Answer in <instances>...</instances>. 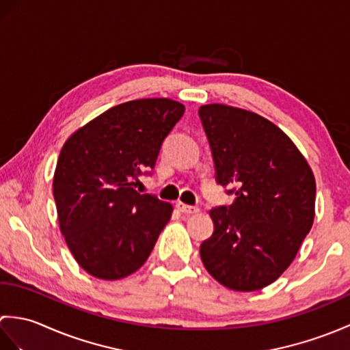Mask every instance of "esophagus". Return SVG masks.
Segmentation results:
<instances>
[{
	"label": "esophagus",
	"instance_id": "esophagus-1",
	"mask_svg": "<svg viewBox=\"0 0 350 350\" xmlns=\"http://www.w3.org/2000/svg\"><path fill=\"white\" fill-rule=\"evenodd\" d=\"M176 207H177V211H180L182 213H188V215L200 212L198 207H196V206H189V204H185V203H180V202H179V203H176Z\"/></svg>",
	"mask_w": 350,
	"mask_h": 350
}]
</instances>
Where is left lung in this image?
Wrapping results in <instances>:
<instances>
[{
  "label": "left lung",
  "instance_id": "left-lung-1",
  "mask_svg": "<svg viewBox=\"0 0 350 350\" xmlns=\"http://www.w3.org/2000/svg\"><path fill=\"white\" fill-rule=\"evenodd\" d=\"M217 182L233 185L232 206L212 209L213 234L200 245L212 277L254 292L281 277L314 221L316 180L299 148L252 111L209 103L198 109Z\"/></svg>",
  "mask_w": 350,
  "mask_h": 350
}]
</instances>
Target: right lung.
<instances>
[{"mask_svg":"<svg viewBox=\"0 0 350 350\" xmlns=\"http://www.w3.org/2000/svg\"><path fill=\"white\" fill-rule=\"evenodd\" d=\"M183 113L167 98L124 102L64 143L52 183L58 222L72 256L93 277L124 278L150 256L173 206L133 187L141 171L154 168Z\"/></svg>","mask_w":350,"mask_h":350,"instance_id":"obj_1","label":"right lung"}]
</instances>
